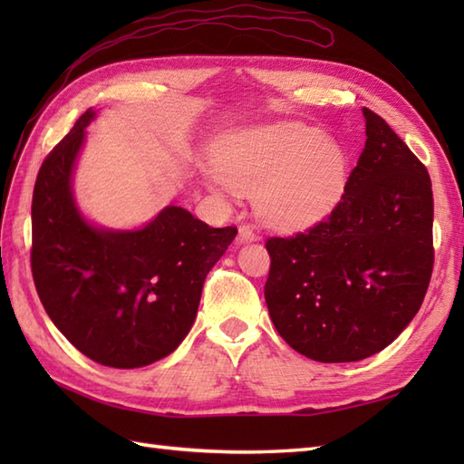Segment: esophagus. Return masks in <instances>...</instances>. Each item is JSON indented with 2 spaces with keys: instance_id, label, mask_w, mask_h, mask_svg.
<instances>
[{
  "instance_id": "esophagus-1",
  "label": "esophagus",
  "mask_w": 464,
  "mask_h": 464,
  "mask_svg": "<svg viewBox=\"0 0 464 464\" xmlns=\"http://www.w3.org/2000/svg\"><path fill=\"white\" fill-rule=\"evenodd\" d=\"M237 241L243 243H251V241H257V233L253 231L251 225H241L239 227V235H237Z\"/></svg>"
}]
</instances>
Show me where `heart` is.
Returning <instances> with one entry per match:
<instances>
[{
	"label": "heart",
	"mask_w": 464,
	"mask_h": 464,
	"mask_svg": "<svg viewBox=\"0 0 464 464\" xmlns=\"http://www.w3.org/2000/svg\"><path fill=\"white\" fill-rule=\"evenodd\" d=\"M349 157L319 127L299 121L235 133L207 181L219 195L255 193L265 223L297 231L321 223L343 199Z\"/></svg>",
	"instance_id": "1"
}]
</instances>
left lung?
Wrapping results in <instances>:
<instances>
[{"label": "left lung", "mask_w": 464, "mask_h": 464, "mask_svg": "<svg viewBox=\"0 0 464 464\" xmlns=\"http://www.w3.org/2000/svg\"><path fill=\"white\" fill-rule=\"evenodd\" d=\"M362 115L367 141L339 205L309 231L267 239L271 321L319 362L389 347L419 313L435 261L427 167L381 115Z\"/></svg>", "instance_id": "1"}]
</instances>
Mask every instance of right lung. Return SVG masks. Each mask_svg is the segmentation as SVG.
Instances as JSON below:
<instances>
[{"label": "right lung", "mask_w": 464, "mask_h": 464, "mask_svg": "<svg viewBox=\"0 0 464 464\" xmlns=\"http://www.w3.org/2000/svg\"><path fill=\"white\" fill-rule=\"evenodd\" d=\"M87 110L45 157L32 201V273L55 327L85 357L137 369L171 354L193 327L207 273L237 235L167 205L140 229L87 221L73 171Z\"/></svg>", "instance_id": "add662e5"}]
</instances>
